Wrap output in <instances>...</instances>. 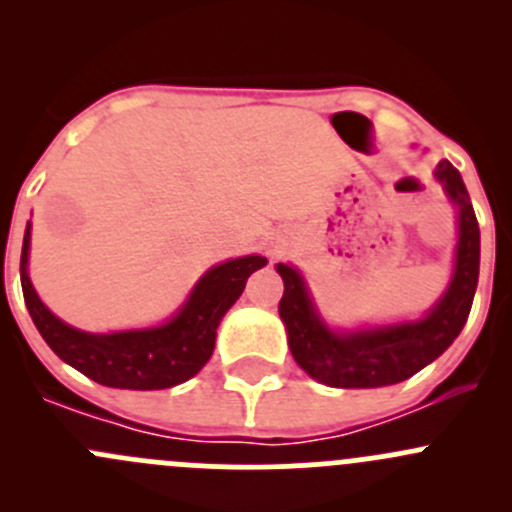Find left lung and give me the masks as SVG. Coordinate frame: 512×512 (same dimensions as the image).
<instances>
[{
  "label": "left lung",
  "instance_id": "left-lung-1",
  "mask_svg": "<svg viewBox=\"0 0 512 512\" xmlns=\"http://www.w3.org/2000/svg\"><path fill=\"white\" fill-rule=\"evenodd\" d=\"M436 178L458 205L456 272L441 302L421 322L334 334L319 322L299 272L289 265H277L285 280L280 317L287 327L289 352L312 379L334 389L399 384L438 359L461 334L478 285L480 230L461 173L448 160H441Z\"/></svg>",
  "mask_w": 512,
  "mask_h": 512
}]
</instances>
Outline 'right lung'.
Wrapping results in <instances>:
<instances>
[{
	"label": "right lung",
	"mask_w": 512,
	"mask_h": 512,
	"mask_svg": "<svg viewBox=\"0 0 512 512\" xmlns=\"http://www.w3.org/2000/svg\"><path fill=\"white\" fill-rule=\"evenodd\" d=\"M29 227L22 245V292L36 329L59 359L111 389H170L198 374L215 349V332L235 304L247 277L267 265L250 255L205 272L178 317L156 329L116 334H86L56 319L36 297L27 275Z\"/></svg>",
	"instance_id": "add662e5"
}]
</instances>
